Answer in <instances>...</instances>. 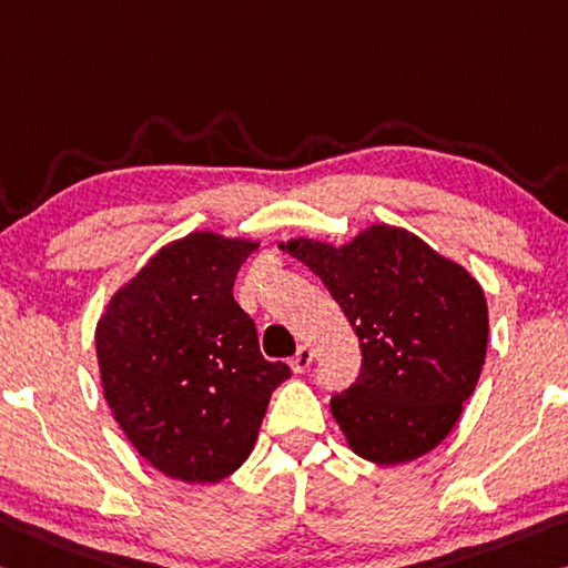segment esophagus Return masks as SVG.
<instances>
[{
	"label": "esophagus",
	"mask_w": 568,
	"mask_h": 568,
	"mask_svg": "<svg viewBox=\"0 0 568 568\" xmlns=\"http://www.w3.org/2000/svg\"><path fill=\"white\" fill-rule=\"evenodd\" d=\"M313 364V351L308 348V346H301L298 348V354L293 356V362H291V368L295 374H303V372H308V366Z\"/></svg>",
	"instance_id": "esophagus-1"
}]
</instances>
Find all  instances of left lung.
I'll list each match as a JSON object with an SVG mask.
<instances>
[{
  "label": "left lung",
  "instance_id": "1",
  "mask_svg": "<svg viewBox=\"0 0 568 568\" xmlns=\"http://www.w3.org/2000/svg\"><path fill=\"white\" fill-rule=\"evenodd\" d=\"M281 250L321 277L358 336L362 374L331 399L348 447L376 465L435 449L460 419L485 364L480 283L392 224H372L338 247L295 237Z\"/></svg>",
  "mask_w": 568,
  "mask_h": 568
}]
</instances>
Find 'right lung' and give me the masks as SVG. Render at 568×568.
I'll list each match as a JSON object with an SVG mask.
<instances>
[{
    "label": "right lung",
    "instance_id": "add662e5",
    "mask_svg": "<svg viewBox=\"0 0 568 568\" xmlns=\"http://www.w3.org/2000/svg\"><path fill=\"white\" fill-rule=\"evenodd\" d=\"M260 242L192 232L113 293L95 326L103 397L159 473L220 483L255 447L270 394L291 376L260 354L232 287Z\"/></svg>",
    "mask_w": 568,
    "mask_h": 568
}]
</instances>
